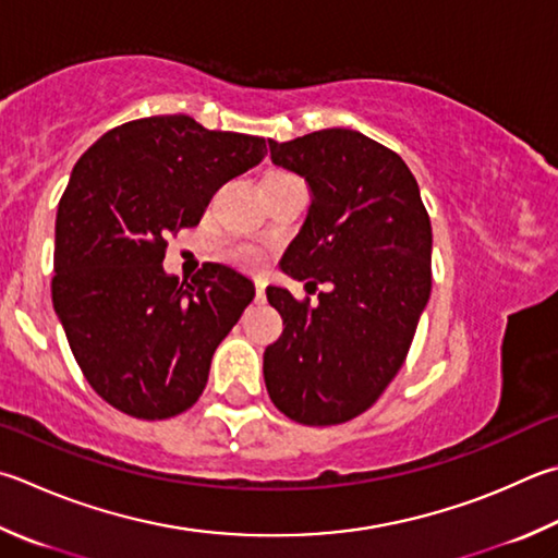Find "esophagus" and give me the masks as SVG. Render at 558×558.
<instances>
[{
  "label": "esophagus",
  "instance_id": "obj_1",
  "mask_svg": "<svg viewBox=\"0 0 558 558\" xmlns=\"http://www.w3.org/2000/svg\"><path fill=\"white\" fill-rule=\"evenodd\" d=\"M263 295H266V282L263 280H256V298L263 300Z\"/></svg>",
  "mask_w": 558,
  "mask_h": 558
}]
</instances>
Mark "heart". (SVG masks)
<instances>
[{
  "label": "heart",
  "instance_id": "heart-1",
  "mask_svg": "<svg viewBox=\"0 0 558 558\" xmlns=\"http://www.w3.org/2000/svg\"><path fill=\"white\" fill-rule=\"evenodd\" d=\"M225 253L234 266H241V268H258L263 260V253L251 244H231Z\"/></svg>",
  "mask_w": 558,
  "mask_h": 558
}]
</instances>
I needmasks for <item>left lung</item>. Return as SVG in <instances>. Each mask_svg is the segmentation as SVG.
Segmentation results:
<instances>
[{
	"label": "left lung",
	"instance_id": "left-lung-1",
	"mask_svg": "<svg viewBox=\"0 0 558 558\" xmlns=\"http://www.w3.org/2000/svg\"><path fill=\"white\" fill-rule=\"evenodd\" d=\"M270 158L312 190L280 268L329 290L317 305L266 290L286 329L263 353V378L286 417L329 427L366 412L408 359L432 292V225L404 160L359 131L270 141Z\"/></svg>",
	"mask_w": 558,
	"mask_h": 558
}]
</instances>
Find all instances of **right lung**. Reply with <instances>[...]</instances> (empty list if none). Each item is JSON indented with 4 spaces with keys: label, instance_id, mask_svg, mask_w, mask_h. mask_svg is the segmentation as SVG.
<instances>
[{
    "label": "right lung",
    "instance_id": "right-lung-1",
    "mask_svg": "<svg viewBox=\"0 0 558 558\" xmlns=\"http://www.w3.org/2000/svg\"><path fill=\"white\" fill-rule=\"evenodd\" d=\"M263 158L266 138L168 114L107 131L75 163L58 205L50 292L83 376L129 417L190 410L256 295L221 263L180 282L163 258L168 236L197 227L211 195Z\"/></svg>",
    "mask_w": 558,
    "mask_h": 558
}]
</instances>
